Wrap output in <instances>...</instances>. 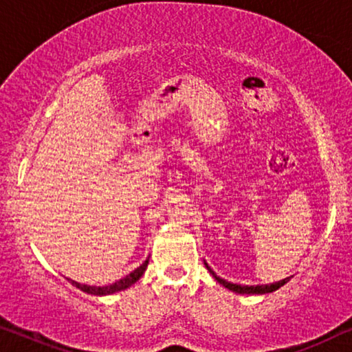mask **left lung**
Masks as SVG:
<instances>
[{
	"label": "left lung",
	"instance_id": "8db88e82",
	"mask_svg": "<svg viewBox=\"0 0 352 352\" xmlns=\"http://www.w3.org/2000/svg\"><path fill=\"white\" fill-rule=\"evenodd\" d=\"M204 265H206V269L209 270V274L212 275V277L217 280V282L222 285V287H225L227 289H230V292H235L238 294H267V293H274V292H277L278 288H282L285 283H288L289 278H292V277H288V278H283V280H280V282H275V283H270V285H251V287H250V285H236V283L227 282V280L217 277V274H215V272L210 269L209 264L206 261H204Z\"/></svg>",
	"mask_w": 352,
	"mask_h": 352
}]
</instances>
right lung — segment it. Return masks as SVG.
<instances>
[{
    "label": "right lung",
    "mask_w": 352,
    "mask_h": 352,
    "mask_svg": "<svg viewBox=\"0 0 352 352\" xmlns=\"http://www.w3.org/2000/svg\"><path fill=\"white\" fill-rule=\"evenodd\" d=\"M148 264H149V257L143 262L142 265L138 267V269H135L133 272H130L127 277L117 280L116 283L107 285V287H90V285L78 283V282H75V280H70V278H67V280L74 285V287H77L78 289H82V292H85L88 294H95V296H107V294H114V293L124 292V289H127V288L132 287L133 283H137L138 280L143 277V274H144V270H146Z\"/></svg>",
    "instance_id": "1"
}]
</instances>
